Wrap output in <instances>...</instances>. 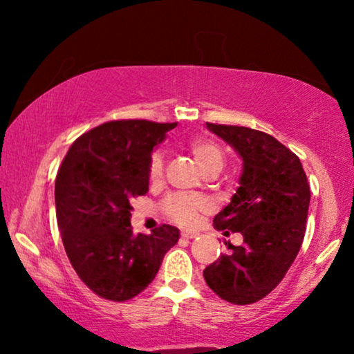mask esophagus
<instances>
[{
    "label": "esophagus",
    "mask_w": 354,
    "mask_h": 354,
    "mask_svg": "<svg viewBox=\"0 0 354 354\" xmlns=\"http://www.w3.org/2000/svg\"><path fill=\"white\" fill-rule=\"evenodd\" d=\"M196 236H198V232H192V230H185V232H182V239L192 240V239H196Z\"/></svg>",
    "instance_id": "esophagus-1"
}]
</instances>
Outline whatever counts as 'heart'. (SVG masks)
I'll return each mask as SVG.
<instances>
[{"instance_id": "obj_1", "label": "heart", "mask_w": 354, "mask_h": 354, "mask_svg": "<svg viewBox=\"0 0 354 354\" xmlns=\"http://www.w3.org/2000/svg\"><path fill=\"white\" fill-rule=\"evenodd\" d=\"M190 151L195 156L198 166L203 172L209 169H222L224 166V151L217 147L214 142L206 138H195L190 142ZM164 169V154L162 151H154L149 161V177L151 180H158L162 176ZM207 209V201L201 196L183 195L176 193L169 196L164 203V211L169 216V219L180 225H190L196 222L200 212Z\"/></svg>"}]
</instances>
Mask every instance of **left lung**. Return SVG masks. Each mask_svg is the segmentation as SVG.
Returning a JSON list of instances; mask_svg holds the SVG:
<instances>
[{
	"label": "left lung",
	"mask_w": 354,
	"mask_h": 354,
	"mask_svg": "<svg viewBox=\"0 0 354 354\" xmlns=\"http://www.w3.org/2000/svg\"><path fill=\"white\" fill-rule=\"evenodd\" d=\"M241 159L239 187L214 217L217 230L239 232L243 243L203 270L212 292L234 304L269 295L301 248L311 192L301 162L270 135L236 125L206 124Z\"/></svg>",
	"instance_id": "left-lung-1"
}]
</instances>
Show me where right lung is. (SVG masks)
<instances>
[{
	"instance_id": "right-lung-1",
	"label": "right lung",
	"mask_w": 354,
	"mask_h": 354,
	"mask_svg": "<svg viewBox=\"0 0 354 354\" xmlns=\"http://www.w3.org/2000/svg\"><path fill=\"white\" fill-rule=\"evenodd\" d=\"M177 124L113 120L77 138L56 177L57 227L72 268L96 295L125 301L156 277L180 230L133 234L130 203L149 190L154 148Z\"/></svg>"
}]
</instances>
